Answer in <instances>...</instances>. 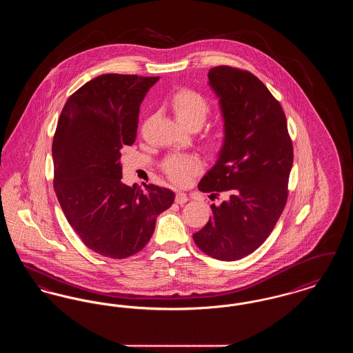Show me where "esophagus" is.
I'll return each mask as SVG.
<instances>
[{
  "mask_svg": "<svg viewBox=\"0 0 353 353\" xmlns=\"http://www.w3.org/2000/svg\"><path fill=\"white\" fill-rule=\"evenodd\" d=\"M174 201L177 202V203H180V205H184L185 202L189 201V199H188V196L183 193V192H179V193H176V199H174Z\"/></svg>",
  "mask_w": 353,
  "mask_h": 353,
  "instance_id": "esophagus-1",
  "label": "esophagus"
}]
</instances>
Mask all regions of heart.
Returning a JSON list of instances; mask_svg holds the SVG:
<instances>
[{"instance_id":"obj_1","label":"heart","mask_w":353,"mask_h":353,"mask_svg":"<svg viewBox=\"0 0 353 353\" xmlns=\"http://www.w3.org/2000/svg\"><path fill=\"white\" fill-rule=\"evenodd\" d=\"M172 107L177 120L188 128L192 125L201 127L210 114L209 101L200 92L190 88L179 90L172 98ZM209 144L213 148H219L222 137L213 134L209 139ZM202 168L203 163L197 154H169L161 164L164 174L173 184L180 186L189 184L192 177L199 174Z\"/></svg>"}]
</instances>
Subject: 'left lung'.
Masks as SVG:
<instances>
[{
  "mask_svg": "<svg viewBox=\"0 0 353 353\" xmlns=\"http://www.w3.org/2000/svg\"><path fill=\"white\" fill-rule=\"evenodd\" d=\"M208 78L219 97L225 141L199 189L226 200L210 205L212 217L193 239L212 258L236 261L255 252L281 217L294 148L281 103L254 74L217 66Z\"/></svg>",
  "mask_w": 353,
  "mask_h": 353,
  "instance_id": "left-lung-1",
  "label": "left lung"
}]
</instances>
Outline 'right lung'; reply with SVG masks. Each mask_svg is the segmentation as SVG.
Listing matches in <instances>:
<instances>
[{
  "label": "right lung",
  "instance_id": "1",
  "mask_svg": "<svg viewBox=\"0 0 353 353\" xmlns=\"http://www.w3.org/2000/svg\"><path fill=\"white\" fill-rule=\"evenodd\" d=\"M159 77L104 74L66 101L52 139L54 190L84 245L124 259L151 239L174 193L121 183V150L136 140L140 104Z\"/></svg>",
  "mask_w": 353,
  "mask_h": 353
}]
</instances>
